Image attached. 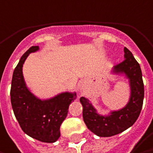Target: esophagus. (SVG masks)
<instances>
[{"mask_svg":"<svg viewBox=\"0 0 153 153\" xmlns=\"http://www.w3.org/2000/svg\"><path fill=\"white\" fill-rule=\"evenodd\" d=\"M79 91H80L81 92H85V85H84L83 84H80V85H79Z\"/></svg>","mask_w":153,"mask_h":153,"instance_id":"1","label":"esophagus"}]
</instances>
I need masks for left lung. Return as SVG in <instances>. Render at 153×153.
I'll use <instances>...</instances> for the list:
<instances>
[{
	"mask_svg": "<svg viewBox=\"0 0 153 153\" xmlns=\"http://www.w3.org/2000/svg\"><path fill=\"white\" fill-rule=\"evenodd\" d=\"M124 59L123 62L113 68L111 73L115 76H123L128 80L130 96L125 106L111 111L107 114H101L88 99L84 97L80 99L86 126L99 137H108L123 132L136 123L142 110L144 88L141 68L132 53L126 48Z\"/></svg>",
	"mask_w": 153,
	"mask_h": 153,
	"instance_id": "8db88e82",
	"label": "left lung"
}]
</instances>
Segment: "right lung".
<instances>
[{
  "label": "right lung",
  "mask_w": 153,
  "mask_h": 153,
  "mask_svg": "<svg viewBox=\"0 0 153 153\" xmlns=\"http://www.w3.org/2000/svg\"><path fill=\"white\" fill-rule=\"evenodd\" d=\"M39 50V46L31 47L21 57L13 72L10 100L15 116L26 135L43 143H54L61 136L60 127L76 93L64 91L41 100L30 91L23 75V65L30 53Z\"/></svg>",
  "instance_id": "add662e5"
}]
</instances>
